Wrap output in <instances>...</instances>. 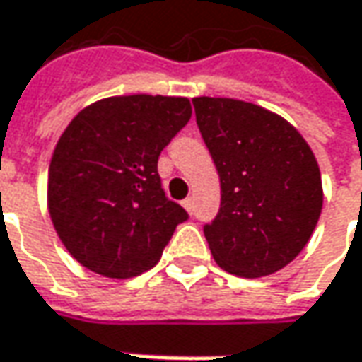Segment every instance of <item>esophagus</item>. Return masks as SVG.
Wrapping results in <instances>:
<instances>
[{
    "mask_svg": "<svg viewBox=\"0 0 362 362\" xmlns=\"http://www.w3.org/2000/svg\"><path fill=\"white\" fill-rule=\"evenodd\" d=\"M181 205L185 207L187 213H193V211H195V203H193V199H191V197H187L185 201L181 203Z\"/></svg>",
    "mask_w": 362,
    "mask_h": 362,
    "instance_id": "1",
    "label": "esophagus"
}]
</instances>
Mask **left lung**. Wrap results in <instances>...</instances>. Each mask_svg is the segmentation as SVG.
Returning <instances> with one entry per match:
<instances>
[{
    "mask_svg": "<svg viewBox=\"0 0 362 362\" xmlns=\"http://www.w3.org/2000/svg\"><path fill=\"white\" fill-rule=\"evenodd\" d=\"M195 117L221 181V207L205 225L215 263L255 279L288 265L322 209L319 163L287 119L229 97H195Z\"/></svg>",
    "mask_w": 362,
    "mask_h": 362,
    "instance_id": "obj_1",
    "label": "left lung"
}]
</instances>
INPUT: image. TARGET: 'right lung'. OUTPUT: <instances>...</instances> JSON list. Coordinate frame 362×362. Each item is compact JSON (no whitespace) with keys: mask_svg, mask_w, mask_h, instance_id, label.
Listing matches in <instances>:
<instances>
[{"mask_svg":"<svg viewBox=\"0 0 362 362\" xmlns=\"http://www.w3.org/2000/svg\"><path fill=\"white\" fill-rule=\"evenodd\" d=\"M191 119V101L117 95L81 109L53 149L47 209L85 269L131 279L159 263L187 211L165 197L157 161Z\"/></svg>","mask_w":362,"mask_h":362,"instance_id":"right-lung-1","label":"right lung"}]
</instances>
